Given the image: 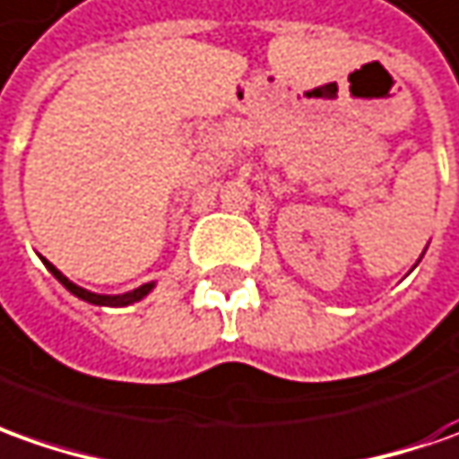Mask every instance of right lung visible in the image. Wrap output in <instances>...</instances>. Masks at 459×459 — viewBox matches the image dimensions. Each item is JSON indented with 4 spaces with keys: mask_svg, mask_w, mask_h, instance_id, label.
<instances>
[{
    "mask_svg": "<svg viewBox=\"0 0 459 459\" xmlns=\"http://www.w3.org/2000/svg\"><path fill=\"white\" fill-rule=\"evenodd\" d=\"M42 264L50 269V274L68 290L71 294H75V297H81V299H86V302H91V305H103V307H124V305H132V302H139L142 297H147V294L152 292V287L154 284H142L139 290H134V292H126V294H96V292H88V290H83V287H78V284H73L71 279L65 277V274H60L56 266L50 264L48 259H42Z\"/></svg>",
    "mask_w": 459,
    "mask_h": 459,
    "instance_id": "right-lung-1",
    "label": "right lung"
}]
</instances>
